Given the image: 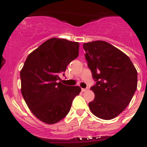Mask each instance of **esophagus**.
<instances>
[{
  "mask_svg": "<svg viewBox=\"0 0 147 147\" xmlns=\"http://www.w3.org/2000/svg\"><path fill=\"white\" fill-rule=\"evenodd\" d=\"M89 90V89L88 88H82V92H86V91Z\"/></svg>",
  "mask_w": 147,
  "mask_h": 147,
  "instance_id": "34e87169",
  "label": "esophagus"
}]
</instances>
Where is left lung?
Segmentation results:
<instances>
[{
  "label": "left lung",
  "instance_id": "8db88e82",
  "mask_svg": "<svg viewBox=\"0 0 147 147\" xmlns=\"http://www.w3.org/2000/svg\"><path fill=\"white\" fill-rule=\"evenodd\" d=\"M85 59L96 84L90 89L95 98L88 103L90 111L111 120L128 106L137 88V71L129 57L104 41L83 44Z\"/></svg>",
  "mask_w": 147,
  "mask_h": 147
}]
</instances>
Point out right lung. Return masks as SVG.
Instances as JSON below:
<instances>
[{
  "mask_svg": "<svg viewBox=\"0 0 147 147\" xmlns=\"http://www.w3.org/2000/svg\"><path fill=\"white\" fill-rule=\"evenodd\" d=\"M78 42L52 38L28 55L20 72L21 94L27 106L47 124L63 119L80 92L79 86L57 82L69 62L78 57Z\"/></svg>",
  "mask_w": 147,
  "mask_h": 147,
  "instance_id": "1",
  "label": "right lung"
}]
</instances>
